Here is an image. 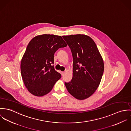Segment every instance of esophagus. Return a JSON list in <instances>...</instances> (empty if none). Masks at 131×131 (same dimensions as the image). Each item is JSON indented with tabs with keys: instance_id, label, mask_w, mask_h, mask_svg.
I'll list each match as a JSON object with an SVG mask.
<instances>
[{
	"instance_id": "1",
	"label": "esophagus",
	"mask_w": 131,
	"mask_h": 131,
	"mask_svg": "<svg viewBox=\"0 0 131 131\" xmlns=\"http://www.w3.org/2000/svg\"><path fill=\"white\" fill-rule=\"evenodd\" d=\"M65 74V72H61V75H62V76H64V75Z\"/></svg>"
}]
</instances>
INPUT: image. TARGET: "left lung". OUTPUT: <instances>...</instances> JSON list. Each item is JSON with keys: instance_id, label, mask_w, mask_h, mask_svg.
<instances>
[{"instance_id": "8db88e82", "label": "left lung", "mask_w": 131, "mask_h": 131, "mask_svg": "<svg viewBox=\"0 0 131 131\" xmlns=\"http://www.w3.org/2000/svg\"><path fill=\"white\" fill-rule=\"evenodd\" d=\"M72 54L73 77L65 82L68 91L77 100L90 96L99 87L104 71V64L93 40L84 35L62 36Z\"/></svg>"}]
</instances>
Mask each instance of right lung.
<instances>
[{"label":"right lung","instance_id":"obj_1","mask_svg":"<svg viewBox=\"0 0 131 131\" xmlns=\"http://www.w3.org/2000/svg\"><path fill=\"white\" fill-rule=\"evenodd\" d=\"M67 44L60 36H37L31 40L23 57L20 71L24 83L32 94L42 96L52 89L61 75L52 66L54 55Z\"/></svg>","mask_w":131,"mask_h":131}]
</instances>
